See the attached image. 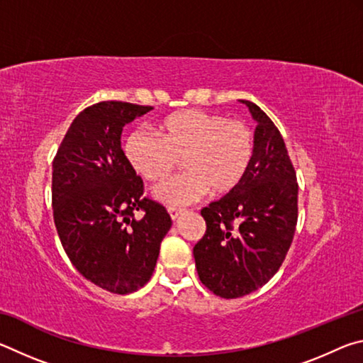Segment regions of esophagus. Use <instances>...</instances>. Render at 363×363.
<instances>
[{"label":"esophagus","mask_w":363,"mask_h":363,"mask_svg":"<svg viewBox=\"0 0 363 363\" xmlns=\"http://www.w3.org/2000/svg\"><path fill=\"white\" fill-rule=\"evenodd\" d=\"M168 213H169V216H171V219L173 220H176L177 218L181 216L182 214V210H177V208H168Z\"/></svg>","instance_id":"1"}]
</instances>
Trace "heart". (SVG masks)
I'll use <instances>...</instances> for the list:
<instances>
[{
	"mask_svg": "<svg viewBox=\"0 0 363 363\" xmlns=\"http://www.w3.org/2000/svg\"><path fill=\"white\" fill-rule=\"evenodd\" d=\"M158 136L133 131L125 140V155L145 181L162 182L177 163L186 173L155 189V199L182 206L201 195L230 194L247 176L255 153V136L242 121L203 110H182L157 126Z\"/></svg>",
	"mask_w": 363,
	"mask_h": 363,
	"instance_id": "obj_1",
	"label": "heart"
}]
</instances>
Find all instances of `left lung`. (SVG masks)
<instances>
[{"label":"left lung","mask_w":363,"mask_h":363,"mask_svg":"<svg viewBox=\"0 0 363 363\" xmlns=\"http://www.w3.org/2000/svg\"><path fill=\"white\" fill-rule=\"evenodd\" d=\"M240 102L256 121L253 160L230 194L201 210L206 232L194 247L201 284L225 299L253 293L274 277L298 220L296 173L284 138L256 104Z\"/></svg>","instance_id":"obj_1"}]
</instances>
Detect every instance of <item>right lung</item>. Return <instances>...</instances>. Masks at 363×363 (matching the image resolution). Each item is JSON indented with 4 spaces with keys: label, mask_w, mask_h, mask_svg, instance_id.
I'll return each instance as SVG.
<instances>
[{
    "label": "right lung",
    "mask_w": 363,
    "mask_h": 363,
    "mask_svg": "<svg viewBox=\"0 0 363 363\" xmlns=\"http://www.w3.org/2000/svg\"><path fill=\"white\" fill-rule=\"evenodd\" d=\"M153 107L104 101L84 108L52 162V211L60 243L86 280L130 294L150 280L171 218L143 199V179L121 150L125 125ZM136 211H144L143 218Z\"/></svg>",
    "instance_id": "obj_1"
}]
</instances>
